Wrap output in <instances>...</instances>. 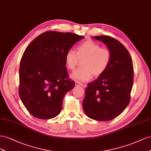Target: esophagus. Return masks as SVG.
Listing matches in <instances>:
<instances>
[{
	"mask_svg": "<svg viewBox=\"0 0 151 151\" xmlns=\"http://www.w3.org/2000/svg\"><path fill=\"white\" fill-rule=\"evenodd\" d=\"M75 85L76 86V87H78V86H81V87H83V88H85L86 86H87L86 85H83L82 83L79 82V81H76Z\"/></svg>",
	"mask_w": 151,
	"mask_h": 151,
	"instance_id": "1",
	"label": "esophagus"
}]
</instances>
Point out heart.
Masks as SVG:
<instances>
[{"instance_id":"heart-1","label":"heart","mask_w":151,"mask_h":151,"mask_svg":"<svg viewBox=\"0 0 151 151\" xmlns=\"http://www.w3.org/2000/svg\"><path fill=\"white\" fill-rule=\"evenodd\" d=\"M81 67L71 73V78L76 81H86L92 78L93 75L98 76L102 74L108 68L111 59V51L101 47L92 40L81 43L76 47V52L68 50L64 56L67 68L73 70L78 61Z\"/></svg>"}]
</instances>
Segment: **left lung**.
Returning <instances> with one entry per match:
<instances>
[{"mask_svg":"<svg viewBox=\"0 0 151 151\" xmlns=\"http://www.w3.org/2000/svg\"><path fill=\"white\" fill-rule=\"evenodd\" d=\"M111 51L107 70L88 85L83 109L88 117L106 122L121 114L128 105L133 82L132 59L122 43L109 36H95Z\"/></svg>","mask_w":151,"mask_h":151,"instance_id":"1","label":"left lung"}]
</instances>
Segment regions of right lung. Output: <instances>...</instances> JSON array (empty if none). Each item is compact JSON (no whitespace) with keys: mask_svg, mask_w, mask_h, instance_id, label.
<instances>
[{"mask_svg":"<svg viewBox=\"0 0 151 151\" xmlns=\"http://www.w3.org/2000/svg\"><path fill=\"white\" fill-rule=\"evenodd\" d=\"M83 38L70 32L48 31L25 49L20 63L19 95L33 116L49 119L60 113L64 96L75 85L68 79L64 56Z\"/></svg>","mask_w":151,"mask_h":151,"instance_id":"obj_1","label":"right lung"}]
</instances>
